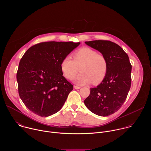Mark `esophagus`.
Listing matches in <instances>:
<instances>
[{
    "label": "esophagus",
    "mask_w": 151,
    "mask_h": 151,
    "mask_svg": "<svg viewBox=\"0 0 151 151\" xmlns=\"http://www.w3.org/2000/svg\"><path fill=\"white\" fill-rule=\"evenodd\" d=\"M74 88L76 89V90H78V89H79L81 87H78V86H76V85H74Z\"/></svg>",
    "instance_id": "obj_1"
}]
</instances>
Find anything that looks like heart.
<instances>
[{"label": "heart", "mask_w": 151, "mask_h": 151, "mask_svg": "<svg viewBox=\"0 0 151 151\" xmlns=\"http://www.w3.org/2000/svg\"><path fill=\"white\" fill-rule=\"evenodd\" d=\"M73 60L66 57L61 63V71L66 78L72 79L79 71L73 81L78 85L92 82L97 85L104 79L107 71V61L105 56L89 48H80L73 55Z\"/></svg>", "instance_id": "b5f03b06"}]
</instances>
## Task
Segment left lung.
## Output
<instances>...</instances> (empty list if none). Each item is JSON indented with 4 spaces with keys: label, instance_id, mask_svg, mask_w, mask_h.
Returning <instances> with one entry per match:
<instances>
[{
    "label": "left lung",
    "instance_id": "8db88e82",
    "mask_svg": "<svg viewBox=\"0 0 151 151\" xmlns=\"http://www.w3.org/2000/svg\"><path fill=\"white\" fill-rule=\"evenodd\" d=\"M98 50L107 61V71L103 81L84 100L86 107L93 113L107 116L118 111L127 99L132 82V64L127 53L109 40L85 42Z\"/></svg>",
    "mask_w": 151,
    "mask_h": 151
}]
</instances>
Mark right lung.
<instances>
[{
    "label": "right lung",
    "mask_w": 151,
    "mask_h": 151,
    "mask_svg": "<svg viewBox=\"0 0 151 151\" xmlns=\"http://www.w3.org/2000/svg\"><path fill=\"white\" fill-rule=\"evenodd\" d=\"M80 44L73 42H45L24 53L17 73L19 96L27 108L40 116L58 112L73 85L63 76L64 58Z\"/></svg>",
    "instance_id": "1"
}]
</instances>
